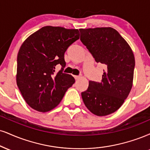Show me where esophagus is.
<instances>
[{
    "label": "esophagus",
    "mask_w": 150,
    "mask_h": 150,
    "mask_svg": "<svg viewBox=\"0 0 150 150\" xmlns=\"http://www.w3.org/2000/svg\"><path fill=\"white\" fill-rule=\"evenodd\" d=\"M74 77H75V80H79V79L80 78V76H77V75H75V76H74Z\"/></svg>",
    "instance_id": "34e87169"
}]
</instances>
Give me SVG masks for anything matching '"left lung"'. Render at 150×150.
Listing matches in <instances>:
<instances>
[{
    "mask_svg": "<svg viewBox=\"0 0 150 150\" xmlns=\"http://www.w3.org/2000/svg\"><path fill=\"white\" fill-rule=\"evenodd\" d=\"M80 40L97 63L105 66L100 82L89 81L82 92L87 109L96 116L115 112L124 103L133 86L135 57L131 47L111 27L80 28Z\"/></svg>",
    "mask_w": 150,
    "mask_h": 150,
    "instance_id": "1",
    "label": "left lung"
}]
</instances>
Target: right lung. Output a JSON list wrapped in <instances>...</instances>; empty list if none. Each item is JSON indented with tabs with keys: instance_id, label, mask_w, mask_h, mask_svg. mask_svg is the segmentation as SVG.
Wrapping results in <instances>:
<instances>
[{
	"instance_id": "right-lung-1",
	"label": "right lung",
	"mask_w": 150,
	"mask_h": 150,
	"mask_svg": "<svg viewBox=\"0 0 150 150\" xmlns=\"http://www.w3.org/2000/svg\"><path fill=\"white\" fill-rule=\"evenodd\" d=\"M80 38L78 29L61 26L41 28L25 40L17 54L16 80L23 99L36 111L46 112L60 103L75 80L71 75L55 72L66 66L64 53Z\"/></svg>"
}]
</instances>
